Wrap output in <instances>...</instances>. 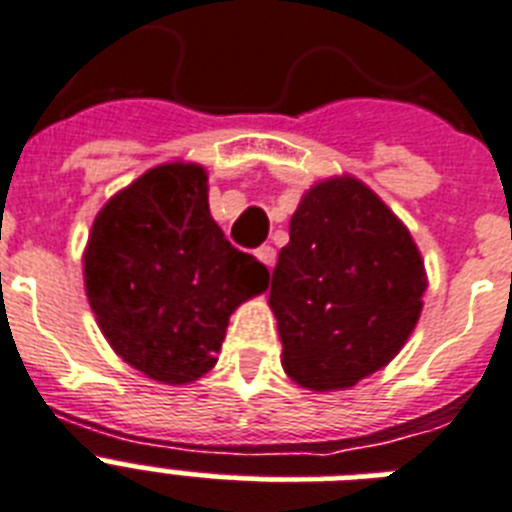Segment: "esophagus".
Returning <instances> with one entry per match:
<instances>
[{
    "label": "esophagus",
    "instance_id": "34e87169",
    "mask_svg": "<svg viewBox=\"0 0 512 512\" xmlns=\"http://www.w3.org/2000/svg\"><path fill=\"white\" fill-rule=\"evenodd\" d=\"M255 255H257V260H260V263H263V265H268V268H271V265L276 263V249H273L271 244H263V247L257 249Z\"/></svg>",
    "mask_w": 512,
    "mask_h": 512
}]
</instances>
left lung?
I'll return each mask as SVG.
<instances>
[{
    "instance_id": "obj_1",
    "label": "left lung",
    "mask_w": 512,
    "mask_h": 512,
    "mask_svg": "<svg viewBox=\"0 0 512 512\" xmlns=\"http://www.w3.org/2000/svg\"><path fill=\"white\" fill-rule=\"evenodd\" d=\"M428 279L412 233L356 177L305 193L271 279L284 372L308 390L353 388L420 319Z\"/></svg>"
}]
</instances>
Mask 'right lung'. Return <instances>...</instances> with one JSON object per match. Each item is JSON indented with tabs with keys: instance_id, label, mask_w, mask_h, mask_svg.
<instances>
[{
	"instance_id": "add662e5",
	"label": "right lung",
	"mask_w": 512,
	"mask_h": 512,
	"mask_svg": "<svg viewBox=\"0 0 512 512\" xmlns=\"http://www.w3.org/2000/svg\"><path fill=\"white\" fill-rule=\"evenodd\" d=\"M84 289L116 356L151 380L185 385L215 366L231 313L268 289V268L212 220L204 167L172 162L100 209Z\"/></svg>"
}]
</instances>
